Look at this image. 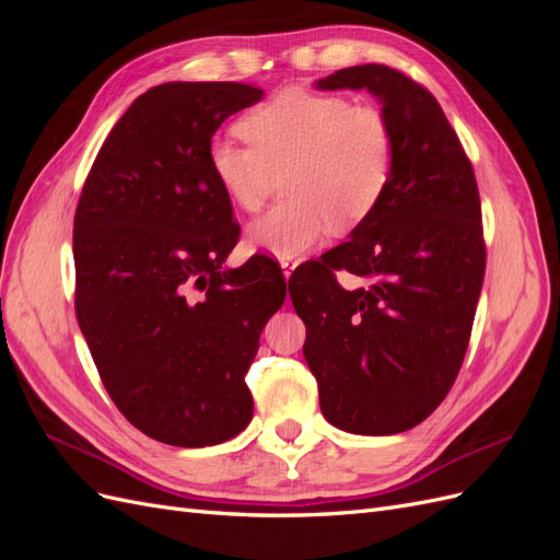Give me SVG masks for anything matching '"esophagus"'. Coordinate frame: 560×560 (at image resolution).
Returning a JSON list of instances; mask_svg holds the SVG:
<instances>
[{"label":"esophagus","mask_w":560,"mask_h":560,"mask_svg":"<svg viewBox=\"0 0 560 560\" xmlns=\"http://www.w3.org/2000/svg\"><path fill=\"white\" fill-rule=\"evenodd\" d=\"M280 266H282V273H284V278H290V276H292V270L299 266V259L282 257V259H280Z\"/></svg>","instance_id":"esophagus-1"}]
</instances>
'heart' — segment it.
Segmentation results:
<instances>
[{"label": "heart", "mask_w": 560, "mask_h": 560, "mask_svg": "<svg viewBox=\"0 0 560 560\" xmlns=\"http://www.w3.org/2000/svg\"><path fill=\"white\" fill-rule=\"evenodd\" d=\"M247 144L217 140L210 171L235 208L257 212L282 177L287 196L249 226V245L276 257L348 233L376 212L395 175L397 132L374 103L343 93L284 89L247 112Z\"/></svg>", "instance_id": "b5f03b06"}]
</instances>
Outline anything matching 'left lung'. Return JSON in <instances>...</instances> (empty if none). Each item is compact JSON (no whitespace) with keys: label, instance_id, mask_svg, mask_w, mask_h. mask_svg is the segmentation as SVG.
I'll return each instance as SVG.
<instances>
[{"label":"left lung","instance_id":"8db88e82","mask_svg":"<svg viewBox=\"0 0 560 560\" xmlns=\"http://www.w3.org/2000/svg\"><path fill=\"white\" fill-rule=\"evenodd\" d=\"M317 89H366L397 132L395 175L350 241L290 278L311 325L303 354L319 409L352 434H397L453 387L483 284L486 243L471 161L434 95L387 65H358ZM338 269L355 276L348 291Z\"/></svg>","mask_w":560,"mask_h":560}]
</instances>
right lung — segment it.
<instances>
[{"instance_id":"right-lung-1","label":"right lung","mask_w":560,"mask_h":560,"mask_svg":"<svg viewBox=\"0 0 560 560\" xmlns=\"http://www.w3.org/2000/svg\"><path fill=\"white\" fill-rule=\"evenodd\" d=\"M264 95L171 81L107 135L74 214V308L97 374L130 425L200 448L247 428L245 374L287 287L268 257L224 270L241 226L210 171L212 135Z\"/></svg>"}]
</instances>
